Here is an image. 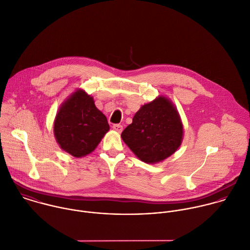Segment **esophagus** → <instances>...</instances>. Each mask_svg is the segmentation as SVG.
Returning <instances> with one entry per match:
<instances>
[{
    "instance_id": "obj_1",
    "label": "esophagus",
    "mask_w": 250,
    "mask_h": 250,
    "mask_svg": "<svg viewBox=\"0 0 250 250\" xmlns=\"http://www.w3.org/2000/svg\"><path fill=\"white\" fill-rule=\"evenodd\" d=\"M113 128H114L116 131H118V132H122V131H123V125H120V124H115V125H113Z\"/></svg>"
}]
</instances>
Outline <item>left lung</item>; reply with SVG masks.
<instances>
[{"instance_id": "8db88e82", "label": "left lung", "mask_w": 250, "mask_h": 250, "mask_svg": "<svg viewBox=\"0 0 250 250\" xmlns=\"http://www.w3.org/2000/svg\"><path fill=\"white\" fill-rule=\"evenodd\" d=\"M122 138L139 160L157 164L179 148L183 125L171 101L159 96L136 112L132 123L122 132Z\"/></svg>"}]
</instances>
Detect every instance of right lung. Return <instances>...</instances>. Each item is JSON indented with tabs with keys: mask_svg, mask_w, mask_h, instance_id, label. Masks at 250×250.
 <instances>
[{
	"mask_svg": "<svg viewBox=\"0 0 250 250\" xmlns=\"http://www.w3.org/2000/svg\"><path fill=\"white\" fill-rule=\"evenodd\" d=\"M109 128L107 118L96 108L93 98L78 89L60 106L53 132L62 150L81 158L97 147Z\"/></svg>",
	"mask_w": 250,
	"mask_h": 250,
	"instance_id": "right-lung-1",
	"label": "right lung"
}]
</instances>
